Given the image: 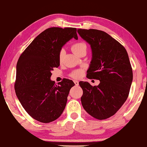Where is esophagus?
Returning a JSON list of instances; mask_svg holds the SVG:
<instances>
[{"label":"esophagus","instance_id":"34e87169","mask_svg":"<svg viewBox=\"0 0 147 147\" xmlns=\"http://www.w3.org/2000/svg\"><path fill=\"white\" fill-rule=\"evenodd\" d=\"M74 83H75V85H79V81H77V80H74Z\"/></svg>","mask_w":147,"mask_h":147}]
</instances>
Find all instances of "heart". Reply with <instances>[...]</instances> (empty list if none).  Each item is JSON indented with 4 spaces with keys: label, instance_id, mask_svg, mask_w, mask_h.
<instances>
[{
    "label": "heart",
    "instance_id": "heart-1",
    "mask_svg": "<svg viewBox=\"0 0 147 147\" xmlns=\"http://www.w3.org/2000/svg\"><path fill=\"white\" fill-rule=\"evenodd\" d=\"M83 48H86V45L83 42H76L72 45L71 47V51H73V53L76 55H78V54L80 53V52L82 50ZM60 60H62V55H60ZM83 70L82 69H79V70H77L74 71L73 74H71V76L73 77L74 78H79L83 75Z\"/></svg>",
    "mask_w": 147,
    "mask_h": 147
}]
</instances>
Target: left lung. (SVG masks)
<instances>
[{"instance_id": "obj_1", "label": "left lung", "mask_w": 147, "mask_h": 147, "mask_svg": "<svg viewBox=\"0 0 147 147\" xmlns=\"http://www.w3.org/2000/svg\"><path fill=\"white\" fill-rule=\"evenodd\" d=\"M78 33L91 49L87 77L100 81L94 87L87 81L79 83L83 89L81 104L93 118H108L121 107L129 92L133 71L127 53L105 31L78 29Z\"/></svg>"}]
</instances>
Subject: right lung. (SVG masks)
<instances>
[{"instance_id":"1","label":"right lung","mask_w":147,"mask_h":147,"mask_svg":"<svg viewBox=\"0 0 147 147\" xmlns=\"http://www.w3.org/2000/svg\"><path fill=\"white\" fill-rule=\"evenodd\" d=\"M72 38L78 39L76 28L47 29L35 38L18 61L16 94L29 116L40 122L50 123L59 118L69 90L75 85L69 80L58 85L51 80L53 68L60 66L62 48Z\"/></svg>"}]
</instances>
